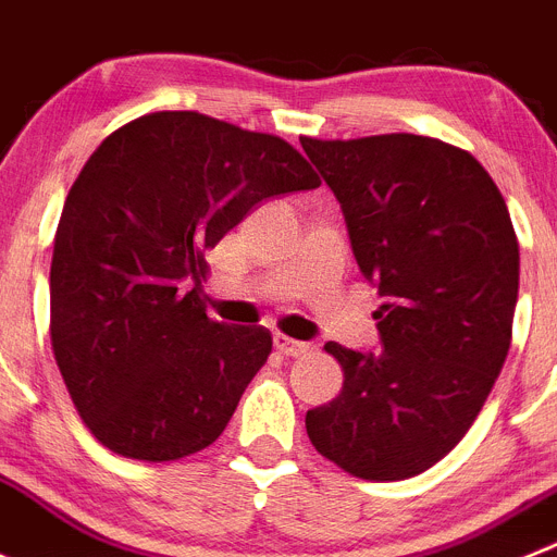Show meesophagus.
<instances>
[{
	"mask_svg": "<svg viewBox=\"0 0 557 557\" xmlns=\"http://www.w3.org/2000/svg\"><path fill=\"white\" fill-rule=\"evenodd\" d=\"M274 349H277L280 355H285V358H302L310 347L305 341H294L288 338V335H274Z\"/></svg>",
	"mask_w": 557,
	"mask_h": 557,
	"instance_id": "1",
	"label": "esophagus"
}]
</instances>
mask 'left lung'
Segmentation results:
<instances>
[{"label": "left lung", "instance_id": "obj_1", "mask_svg": "<svg viewBox=\"0 0 557 557\" xmlns=\"http://www.w3.org/2000/svg\"><path fill=\"white\" fill-rule=\"evenodd\" d=\"M299 141L383 297L377 352L324 344L344 385L308 410V438L352 478H413L472 428L508 358L519 297L508 205L472 154L438 138Z\"/></svg>", "mask_w": 557, "mask_h": 557}]
</instances>
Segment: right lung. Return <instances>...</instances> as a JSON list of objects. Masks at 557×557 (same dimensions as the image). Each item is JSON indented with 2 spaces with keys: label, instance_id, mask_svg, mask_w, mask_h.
Masks as SVG:
<instances>
[{
  "label": "right lung",
  "instance_id": "add662e5",
  "mask_svg": "<svg viewBox=\"0 0 557 557\" xmlns=\"http://www.w3.org/2000/svg\"><path fill=\"white\" fill-rule=\"evenodd\" d=\"M315 185L288 141L197 110L147 113L99 144L54 233L49 333L102 447L163 463L224 433L272 333L205 313V252L258 202Z\"/></svg>",
  "mask_w": 557,
  "mask_h": 557
}]
</instances>
